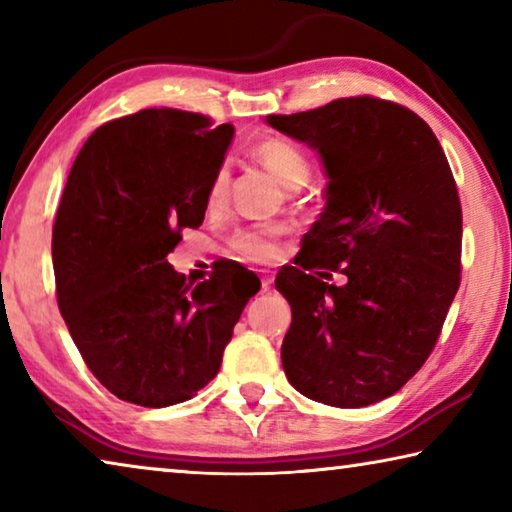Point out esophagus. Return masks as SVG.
<instances>
[{
	"label": "esophagus",
	"mask_w": 512,
	"mask_h": 512,
	"mask_svg": "<svg viewBox=\"0 0 512 512\" xmlns=\"http://www.w3.org/2000/svg\"><path fill=\"white\" fill-rule=\"evenodd\" d=\"M259 273H262V291H268L273 284V275L271 271H259Z\"/></svg>",
	"instance_id": "1"
}]
</instances>
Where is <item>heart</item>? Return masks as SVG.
I'll return each instance as SVG.
<instances>
[{"label":"heart","instance_id":"heart-1","mask_svg":"<svg viewBox=\"0 0 512 512\" xmlns=\"http://www.w3.org/2000/svg\"><path fill=\"white\" fill-rule=\"evenodd\" d=\"M255 160L262 164L266 171H271L275 180H280L284 187H300L307 183L309 178V158L305 151L300 149L289 140H280V137H273V140H264L255 146ZM228 196V171L221 169L216 173L210 194H207V203L212 207L221 205ZM282 228L277 225H259V228H246L237 230L235 235L230 237L228 246L237 257L246 259V262H271L277 253V235H280Z\"/></svg>","mask_w":512,"mask_h":512}]
</instances>
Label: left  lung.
Wrapping results in <instances>:
<instances>
[{
    "mask_svg": "<svg viewBox=\"0 0 512 512\" xmlns=\"http://www.w3.org/2000/svg\"><path fill=\"white\" fill-rule=\"evenodd\" d=\"M266 124L314 149L327 178L305 257L275 277L291 305L287 379L339 409L386 400L427 361L461 284L463 216L443 146L415 112L375 97ZM302 267L349 282L336 288Z\"/></svg>",
    "mask_w": 512,
    "mask_h": 512,
    "instance_id": "1",
    "label": "left lung"
}]
</instances>
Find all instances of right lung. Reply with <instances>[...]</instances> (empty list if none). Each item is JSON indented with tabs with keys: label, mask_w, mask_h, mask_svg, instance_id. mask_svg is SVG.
Masks as SVG:
<instances>
[{
	"label": "right lung",
	"mask_w": 512,
	"mask_h": 512,
	"mask_svg": "<svg viewBox=\"0 0 512 512\" xmlns=\"http://www.w3.org/2000/svg\"><path fill=\"white\" fill-rule=\"evenodd\" d=\"M171 108L108 121L83 144L54 223L58 307L92 375L119 400L162 409L221 368L257 275L237 262L187 282L167 255L205 219L235 126Z\"/></svg>",
	"instance_id": "1"
}]
</instances>
